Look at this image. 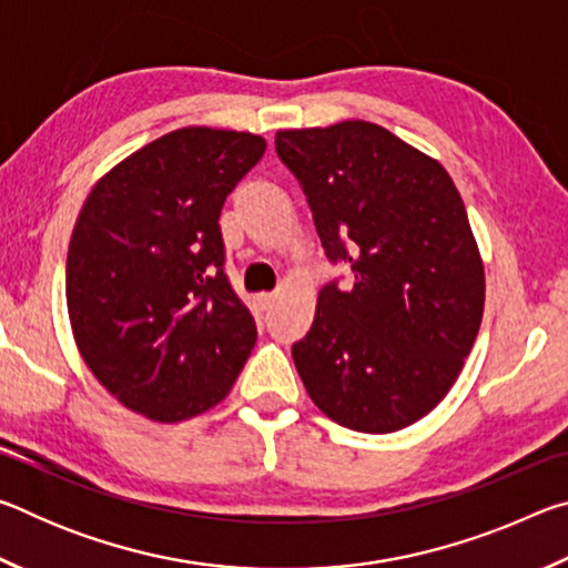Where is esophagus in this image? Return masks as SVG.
<instances>
[{
	"instance_id": "34e87169",
	"label": "esophagus",
	"mask_w": 568,
	"mask_h": 568,
	"mask_svg": "<svg viewBox=\"0 0 568 568\" xmlns=\"http://www.w3.org/2000/svg\"><path fill=\"white\" fill-rule=\"evenodd\" d=\"M273 303H275V295L273 293H261V295H257V305H261V311H271Z\"/></svg>"
}]
</instances>
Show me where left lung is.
<instances>
[{
    "mask_svg": "<svg viewBox=\"0 0 568 568\" xmlns=\"http://www.w3.org/2000/svg\"><path fill=\"white\" fill-rule=\"evenodd\" d=\"M275 152L301 182L331 263L353 287L323 285L293 343L307 396L361 434H393L454 386L484 315V263L444 165L386 128L345 120L281 130Z\"/></svg>",
    "mask_w": 568,
    "mask_h": 568,
    "instance_id": "8db88e82",
    "label": "left lung"
}]
</instances>
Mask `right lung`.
<instances>
[{
	"label": "right lung",
	"mask_w": 568,
	"mask_h": 568,
	"mask_svg": "<svg viewBox=\"0 0 568 568\" xmlns=\"http://www.w3.org/2000/svg\"><path fill=\"white\" fill-rule=\"evenodd\" d=\"M265 140L182 128L112 168L67 253V311L84 363L122 406L175 423L223 400L257 331L225 275L220 210Z\"/></svg>",
	"instance_id": "1"
}]
</instances>
